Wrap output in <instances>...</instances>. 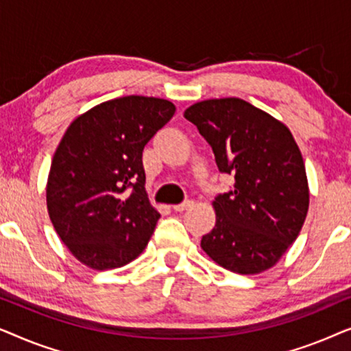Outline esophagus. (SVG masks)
Segmentation results:
<instances>
[{"label":"esophagus","instance_id":"1","mask_svg":"<svg viewBox=\"0 0 351 351\" xmlns=\"http://www.w3.org/2000/svg\"><path fill=\"white\" fill-rule=\"evenodd\" d=\"M191 206H193V201L186 199V201H184V203H180V204H176V206H172V209H174L176 213H184V210L190 209Z\"/></svg>","mask_w":351,"mask_h":351}]
</instances>
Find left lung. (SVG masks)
I'll use <instances>...</instances> for the list:
<instances>
[{
    "label": "left lung",
    "instance_id": "obj_1",
    "mask_svg": "<svg viewBox=\"0 0 351 351\" xmlns=\"http://www.w3.org/2000/svg\"><path fill=\"white\" fill-rule=\"evenodd\" d=\"M184 117L213 148L233 190L215 196L217 222L201 247L220 267L254 275L275 265L308 210V182L289 129L238 97L191 105Z\"/></svg>",
    "mask_w": 351,
    "mask_h": 351
}]
</instances>
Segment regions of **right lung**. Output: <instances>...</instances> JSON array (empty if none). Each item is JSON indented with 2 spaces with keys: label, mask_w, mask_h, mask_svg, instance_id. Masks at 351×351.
<instances>
[{
  "label": "right lung",
  "mask_w": 351,
  "mask_h": 351,
  "mask_svg": "<svg viewBox=\"0 0 351 351\" xmlns=\"http://www.w3.org/2000/svg\"><path fill=\"white\" fill-rule=\"evenodd\" d=\"M169 100L143 95L112 99L70 124L47 179L51 222L70 252L95 270L134 261L160 213L145 191L142 152L172 118Z\"/></svg>",
  "instance_id": "obj_1"
}]
</instances>
